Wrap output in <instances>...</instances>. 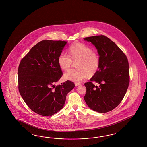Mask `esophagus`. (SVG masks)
<instances>
[{"label":"esophagus","instance_id":"34e87169","mask_svg":"<svg viewBox=\"0 0 147 147\" xmlns=\"http://www.w3.org/2000/svg\"><path fill=\"white\" fill-rule=\"evenodd\" d=\"M80 85V83H79V82H76L75 84V86H78Z\"/></svg>","mask_w":147,"mask_h":147}]
</instances>
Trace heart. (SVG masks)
Here are the masks:
<instances>
[{
    "label": "heart",
    "mask_w": 147,
    "mask_h": 147,
    "mask_svg": "<svg viewBox=\"0 0 147 147\" xmlns=\"http://www.w3.org/2000/svg\"><path fill=\"white\" fill-rule=\"evenodd\" d=\"M69 55L62 52L58 57V64L61 68L68 71L76 62V69L70 70L64 75L65 79L77 82L92 76L98 70L100 65L99 55L92 51L87 45L76 43L69 48Z\"/></svg>",
    "instance_id": "heart-1"
}]
</instances>
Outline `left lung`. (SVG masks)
<instances>
[{
    "mask_svg": "<svg viewBox=\"0 0 147 147\" xmlns=\"http://www.w3.org/2000/svg\"><path fill=\"white\" fill-rule=\"evenodd\" d=\"M97 50L98 70L86 82L85 101L90 109L104 113L113 110L122 100L128 88L129 65L125 55L116 44L104 35L84 38ZM96 81L98 86H94Z\"/></svg>",
    "mask_w": 147,
    "mask_h": 147,
    "instance_id": "left-lung-1",
    "label": "left lung"
}]
</instances>
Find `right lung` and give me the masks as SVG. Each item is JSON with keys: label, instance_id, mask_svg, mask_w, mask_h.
Here are the masks:
<instances>
[{"label": "right lung", "instance_id": "add662e5", "mask_svg": "<svg viewBox=\"0 0 147 147\" xmlns=\"http://www.w3.org/2000/svg\"><path fill=\"white\" fill-rule=\"evenodd\" d=\"M67 41L43 40L24 57L18 69V89L22 98L34 112L52 116L62 109L67 94L75 84L67 80L55 86L62 72L58 57Z\"/></svg>", "mask_w": 147, "mask_h": 147}]
</instances>
